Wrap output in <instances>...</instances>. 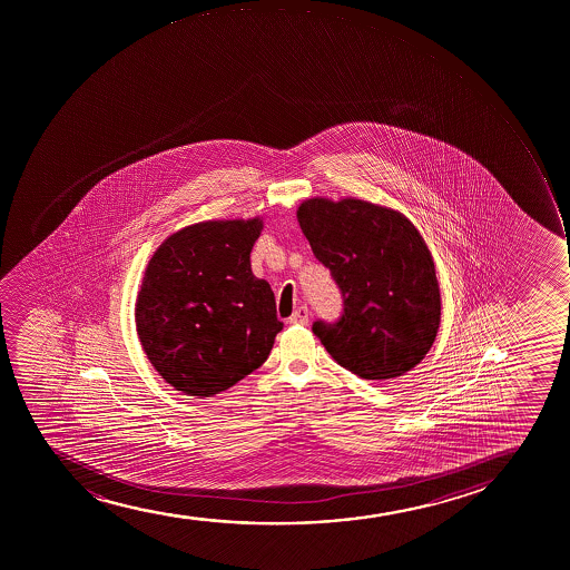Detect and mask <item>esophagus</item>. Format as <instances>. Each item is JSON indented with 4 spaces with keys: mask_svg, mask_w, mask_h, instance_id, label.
Returning a JSON list of instances; mask_svg holds the SVG:
<instances>
[{
    "mask_svg": "<svg viewBox=\"0 0 570 570\" xmlns=\"http://www.w3.org/2000/svg\"><path fill=\"white\" fill-rule=\"evenodd\" d=\"M289 324H301V326H305L308 324V308L303 305V307L295 308V313L289 316Z\"/></svg>",
    "mask_w": 570,
    "mask_h": 570,
    "instance_id": "obj_1",
    "label": "esophagus"
}]
</instances>
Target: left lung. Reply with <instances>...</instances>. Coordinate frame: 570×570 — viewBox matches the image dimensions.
I'll return each mask as SVG.
<instances>
[{
  "label": "left lung",
  "mask_w": 570,
  "mask_h": 570,
  "mask_svg": "<svg viewBox=\"0 0 570 570\" xmlns=\"http://www.w3.org/2000/svg\"><path fill=\"white\" fill-rule=\"evenodd\" d=\"M297 219L343 299L340 318H318L314 335L358 377L411 372L434 343L442 314L434 262L419 230L402 214L358 198H308Z\"/></svg>",
  "instance_id": "obj_1"
}]
</instances>
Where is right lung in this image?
<instances>
[{"label":"right lung","instance_id":"right-lung-1","mask_svg":"<svg viewBox=\"0 0 570 570\" xmlns=\"http://www.w3.org/2000/svg\"><path fill=\"white\" fill-rule=\"evenodd\" d=\"M259 219L174 233L149 262L136 301L141 346L187 396L227 391L269 358L282 322L275 294L249 269Z\"/></svg>","mask_w":570,"mask_h":570}]
</instances>
